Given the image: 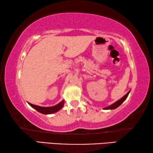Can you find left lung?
Returning a JSON list of instances; mask_svg holds the SVG:
<instances>
[{
  "label": "left lung",
  "mask_w": 153,
  "mask_h": 153,
  "mask_svg": "<svg viewBox=\"0 0 153 153\" xmlns=\"http://www.w3.org/2000/svg\"><path fill=\"white\" fill-rule=\"evenodd\" d=\"M130 91H131V90H129V91L128 92V93H127L126 95H124L122 98H120V100H118L117 101H116L115 102L113 103L112 105H110V106H108V107L103 108V109H105V110H113V109H115V108H117L118 107H120V106L121 104H122V103L124 101H125V100L126 99L127 97H128V95L129 94V92H130Z\"/></svg>",
  "instance_id": "8db88e82"
}]
</instances>
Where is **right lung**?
Listing matches in <instances>:
<instances>
[{
	"mask_svg": "<svg viewBox=\"0 0 153 153\" xmlns=\"http://www.w3.org/2000/svg\"><path fill=\"white\" fill-rule=\"evenodd\" d=\"M64 102H65L64 100H62V101L58 103L57 105H54L53 107H40V106L31 104L30 102H28V104H29L32 108H34V109L38 111L39 113L45 114V115H48V114H53L54 113H56L59 110H61L64 106Z\"/></svg>",
	"mask_w": 153,
	"mask_h": 153,
	"instance_id": "obj_1",
	"label": "right lung"
}]
</instances>
